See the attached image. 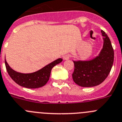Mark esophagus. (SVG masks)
I'll return each mask as SVG.
<instances>
[{"label":"esophagus","mask_w":122,"mask_h":122,"mask_svg":"<svg viewBox=\"0 0 122 122\" xmlns=\"http://www.w3.org/2000/svg\"><path fill=\"white\" fill-rule=\"evenodd\" d=\"M70 58H71V55H66L63 56V57H62V58H63V60H68L70 59Z\"/></svg>","instance_id":"1"}]
</instances>
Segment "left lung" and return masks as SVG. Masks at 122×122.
I'll use <instances>...</instances> for the list:
<instances>
[{"label":"left lung","instance_id":"8db88e82","mask_svg":"<svg viewBox=\"0 0 122 122\" xmlns=\"http://www.w3.org/2000/svg\"><path fill=\"white\" fill-rule=\"evenodd\" d=\"M103 46L99 55L89 61H73V81L81 87H94L104 81L108 76L114 62V53L109 37L101 31Z\"/></svg>","mask_w":122,"mask_h":122}]
</instances>
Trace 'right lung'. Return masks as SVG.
<instances>
[{"instance_id": "obj_1", "label": "right lung", "mask_w": 122, "mask_h": 122, "mask_svg": "<svg viewBox=\"0 0 122 122\" xmlns=\"http://www.w3.org/2000/svg\"><path fill=\"white\" fill-rule=\"evenodd\" d=\"M62 61V58L57 59L39 71L30 73H20L14 71L8 65L6 60H5V63L6 71L14 81L26 88L36 89L42 87L47 83L52 68Z\"/></svg>"}]
</instances>
